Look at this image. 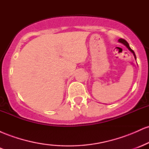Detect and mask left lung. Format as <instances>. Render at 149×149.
Masks as SVG:
<instances>
[{"label": "left lung", "mask_w": 149, "mask_h": 149, "mask_svg": "<svg viewBox=\"0 0 149 149\" xmlns=\"http://www.w3.org/2000/svg\"><path fill=\"white\" fill-rule=\"evenodd\" d=\"M118 41H119L120 42H122L123 44H124V45H125L126 47H127L128 49H129V50L131 51V52L133 53V54H134V58H135V59H136V55H135L134 52L132 50V49L130 48V45H129V44H128V42H127V41H126L125 40H124V39H123V38H120L119 40H118Z\"/></svg>", "instance_id": "1"}]
</instances>
